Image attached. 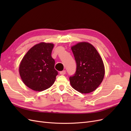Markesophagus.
<instances>
[{
	"mask_svg": "<svg viewBox=\"0 0 131 131\" xmlns=\"http://www.w3.org/2000/svg\"><path fill=\"white\" fill-rule=\"evenodd\" d=\"M66 73V70H63V71H61V72H59V74H60L61 75H64Z\"/></svg>",
	"mask_w": 131,
	"mask_h": 131,
	"instance_id": "esophagus-1",
	"label": "esophagus"
}]
</instances>
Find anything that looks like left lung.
I'll use <instances>...</instances> for the list:
<instances>
[{"label": "left lung", "mask_w": 131, "mask_h": 131, "mask_svg": "<svg viewBox=\"0 0 131 131\" xmlns=\"http://www.w3.org/2000/svg\"><path fill=\"white\" fill-rule=\"evenodd\" d=\"M71 49L77 63V70L69 78L70 85L81 93L93 92L101 84L104 77V66L101 57L89 42L78 43Z\"/></svg>", "instance_id": "left-lung-1"}]
</instances>
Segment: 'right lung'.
I'll return each mask as SVG.
<instances>
[{
  "label": "right lung",
  "instance_id": "obj_1",
  "mask_svg": "<svg viewBox=\"0 0 131 131\" xmlns=\"http://www.w3.org/2000/svg\"><path fill=\"white\" fill-rule=\"evenodd\" d=\"M53 46V43L40 42L31 47L22 58L19 72L28 88L42 91L53 84L58 74L51 56Z\"/></svg>",
  "mask_w": 131,
  "mask_h": 131
}]
</instances>
